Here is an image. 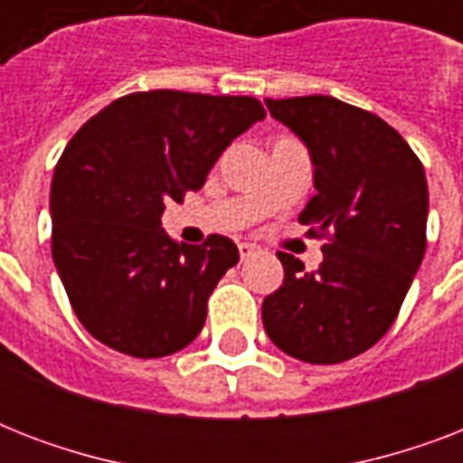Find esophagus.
<instances>
[{"label":"esophagus","mask_w":463,"mask_h":463,"mask_svg":"<svg viewBox=\"0 0 463 463\" xmlns=\"http://www.w3.org/2000/svg\"><path fill=\"white\" fill-rule=\"evenodd\" d=\"M238 250H240V260H242V261L252 260V257H257V254L261 252L260 247L252 245V242H240Z\"/></svg>","instance_id":"34e87169"}]
</instances>
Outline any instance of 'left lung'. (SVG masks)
I'll use <instances>...</instances> for the list:
<instances>
[{
  "label": "left lung",
  "mask_w": 463,
  "mask_h": 463,
  "mask_svg": "<svg viewBox=\"0 0 463 463\" xmlns=\"http://www.w3.org/2000/svg\"><path fill=\"white\" fill-rule=\"evenodd\" d=\"M267 108L307 146L317 194L298 221L326 245L317 271L279 252L286 276L264 298V329L293 358L344 363L387 334L423 261V163L394 127L336 98H267Z\"/></svg>",
  "instance_id": "8db88e82"
}]
</instances>
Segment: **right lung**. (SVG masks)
Segmentation results:
<instances>
[{
	"instance_id": "add662e5",
	"label": "right lung",
	"mask_w": 463,
	"mask_h": 463,
	"mask_svg": "<svg viewBox=\"0 0 463 463\" xmlns=\"http://www.w3.org/2000/svg\"><path fill=\"white\" fill-rule=\"evenodd\" d=\"M264 118L250 96L141 90L74 134L50 189L52 260L90 336L134 358L194 341L238 247L223 235L175 242L160 216L202 189L218 156Z\"/></svg>"
}]
</instances>
